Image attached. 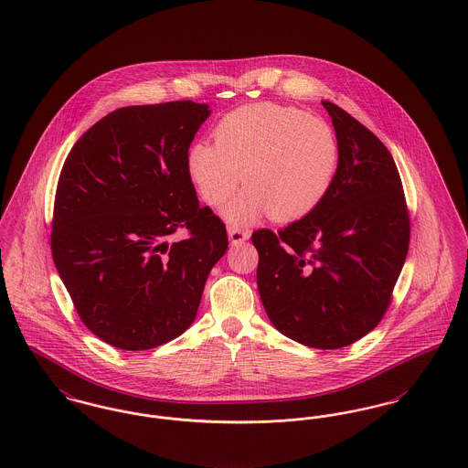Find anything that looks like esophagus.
Instances as JSON below:
<instances>
[{
	"label": "esophagus",
	"mask_w": 468,
	"mask_h": 468,
	"mask_svg": "<svg viewBox=\"0 0 468 468\" xmlns=\"http://www.w3.org/2000/svg\"><path fill=\"white\" fill-rule=\"evenodd\" d=\"M228 237H229V242L237 246V244H242V242L249 240L250 233H249L248 229H240V228H229V231H228Z\"/></svg>",
	"instance_id": "34e87169"
}]
</instances>
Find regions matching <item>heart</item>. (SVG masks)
<instances>
[{
	"mask_svg": "<svg viewBox=\"0 0 468 468\" xmlns=\"http://www.w3.org/2000/svg\"><path fill=\"white\" fill-rule=\"evenodd\" d=\"M339 165V143L329 123L303 111L260 102L226 114L216 143L196 141L187 169L201 197L218 207L244 180L222 216L250 224L272 212L277 220L301 219L329 194Z\"/></svg>",
	"mask_w": 468,
	"mask_h": 468,
	"instance_id": "b5f03b06",
	"label": "heart"
}]
</instances>
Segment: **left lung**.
Listing matches in <instances>:
<instances>
[{"mask_svg":"<svg viewBox=\"0 0 468 468\" xmlns=\"http://www.w3.org/2000/svg\"><path fill=\"white\" fill-rule=\"evenodd\" d=\"M339 143L325 199L277 233L258 229L256 281L275 329L303 346L335 350L375 329L410 240L398 167L352 114L322 101Z\"/></svg>","mask_w":468,"mask_h":468,"instance_id":"obj_1","label":"left lung"}]
</instances>
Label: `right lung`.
Segmentation results:
<instances>
[{"label":"right lung","mask_w":468,"mask_h":468,"mask_svg":"<svg viewBox=\"0 0 468 468\" xmlns=\"http://www.w3.org/2000/svg\"><path fill=\"white\" fill-rule=\"evenodd\" d=\"M208 104L112 111L72 146L56 189L51 250L84 325L120 350L161 346L193 325L222 220L199 207L187 150ZM187 229L186 241L165 239Z\"/></svg>","instance_id":"obj_1"}]
</instances>
